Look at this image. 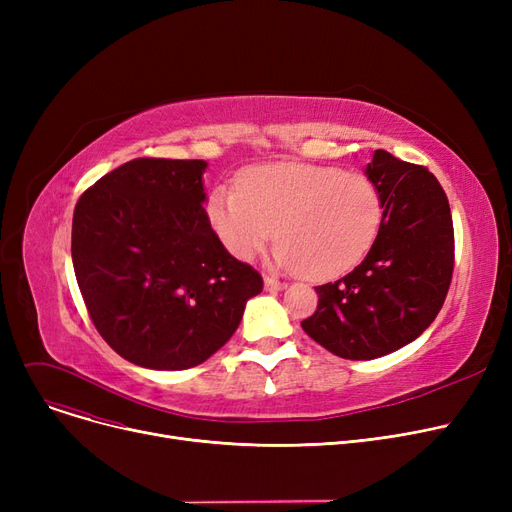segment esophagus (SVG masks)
Returning a JSON list of instances; mask_svg holds the SVG:
<instances>
[{
	"instance_id": "obj_1",
	"label": "esophagus",
	"mask_w": 512,
	"mask_h": 512,
	"mask_svg": "<svg viewBox=\"0 0 512 512\" xmlns=\"http://www.w3.org/2000/svg\"><path fill=\"white\" fill-rule=\"evenodd\" d=\"M265 290L267 292H278V290H282V288H286V282L284 280H278V278H274V276H265Z\"/></svg>"
}]
</instances>
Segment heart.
Wrapping results in <instances>:
<instances>
[{"label":"heart","instance_id":"obj_1","mask_svg":"<svg viewBox=\"0 0 512 512\" xmlns=\"http://www.w3.org/2000/svg\"><path fill=\"white\" fill-rule=\"evenodd\" d=\"M236 190L218 186L207 203L224 247L249 261L276 234V263L311 280L351 272L373 247L384 218L375 182L332 166L288 161L253 168L238 178Z\"/></svg>","mask_w":512,"mask_h":512}]
</instances>
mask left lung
<instances>
[{
  "label": "left lung",
  "instance_id": "left-lung-1",
  "mask_svg": "<svg viewBox=\"0 0 512 512\" xmlns=\"http://www.w3.org/2000/svg\"><path fill=\"white\" fill-rule=\"evenodd\" d=\"M365 174L382 195L384 218L351 274L317 286V311L303 330L330 353L367 361L415 340L440 313L454 270L448 197L425 166L378 149Z\"/></svg>",
  "mask_w": 512,
  "mask_h": 512
}]
</instances>
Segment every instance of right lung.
<instances>
[{"instance_id":"1","label":"right lung","mask_w":512,"mask_h":512,"mask_svg":"<svg viewBox=\"0 0 512 512\" xmlns=\"http://www.w3.org/2000/svg\"><path fill=\"white\" fill-rule=\"evenodd\" d=\"M203 159L137 157L80 195L72 263L89 317L114 351L149 369L207 361L263 278L234 259L203 207Z\"/></svg>"}]
</instances>
